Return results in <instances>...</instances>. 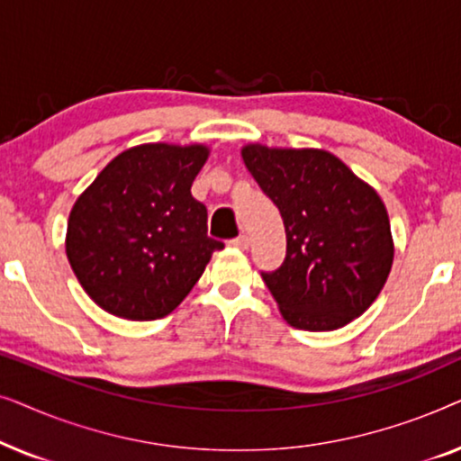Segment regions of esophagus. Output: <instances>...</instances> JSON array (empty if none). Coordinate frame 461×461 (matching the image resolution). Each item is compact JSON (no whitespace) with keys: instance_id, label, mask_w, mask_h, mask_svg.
I'll use <instances>...</instances> for the list:
<instances>
[{"instance_id":"esophagus-1","label":"esophagus","mask_w":461,"mask_h":461,"mask_svg":"<svg viewBox=\"0 0 461 461\" xmlns=\"http://www.w3.org/2000/svg\"><path fill=\"white\" fill-rule=\"evenodd\" d=\"M230 245H232V248H237V249H248L249 248V237L248 235H239L237 239H232Z\"/></svg>"}]
</instances>
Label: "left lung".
<instances>
[{"instance_id":"left-lung-1","label":"left lung","mask_w":461,"mask_h":461,"mask_svg":"<svg viewBox=\"0 0 461 461\" xmlns=\"http://www.w3.org/2000/svg\"><path fill=\"white\" fill-rule=\"evenodd\" d=\"M241 157L285 224V260L262 273L283 319L306 331L348 325L374 304L393 268L380 194L323 149L245 144Z\"/></svg>"}]
</instances>
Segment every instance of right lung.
Masks as SVG:
<instances>
[{"instance_id":"obj_1","label":"right lung","mask_w":461,"mask_h":461,"mask_svg":"<svg viewBox=\"0 0 461 461\" xmlns=\"http://www.w3.org/2000/svg\"><path fill=\"white\" fill-rule=\"evenodd\" d=\"M207 157L205 144L131 147L75 201L67 258L103 311L130 321L166 317L224 248L207 237V210L191 194Z\"/></svg>"}]
</instances>
